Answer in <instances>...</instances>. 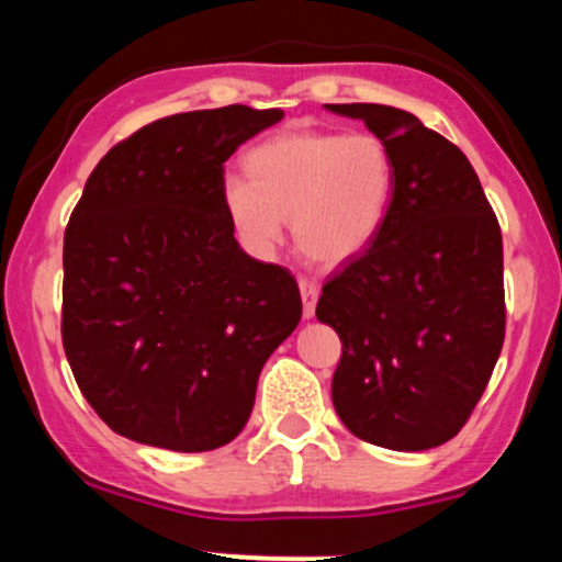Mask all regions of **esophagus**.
<instances>
[{"mask_svg": "<svg viewBox=\"0 0 562 562\" xmlns=\"http://www.w3.org/2000/svg\"><path fill=\"white\" fill-rule=\"evenodd\" d=\"M301 299H303V317L312 319L314 317V308H317V299H319V285L312 280H301Z\"/></svg>", "mask_w": 562, "mask_h": 562, "instance_id": "34e87169", "label": "esophagus"}]
</instances>
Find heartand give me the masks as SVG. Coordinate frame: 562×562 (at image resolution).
I'll list each match as a JSON object with an SVG mask.
<instances>
[{"instance_id":"heart-1","label":"heart","mask_w":562,"mask_h":562,"mask_svg":"<svg viewBox=\"0 0 562 562\" xmlns=\"http://www.w3.org/2000/svg\"><path fill=\"white\" fill-rule=\"evenodd\" d=\"M248 173H227L224 209L240 240L269 256L293 218L308 259L344 263L375 240L396 192V164L372 132H285L248 153Z\"/></svg>"}]
</instances>
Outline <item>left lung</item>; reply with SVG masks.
<instances>
[{
  "mask_svg": "<svg viewBox=\"0 0 562 562\" xmlns=\"http://www.w3.org/2000/svg\"><path fill=\"white\" fill-rule=\"evenodd\" d=\"M364 121L396 164L383 227L322 288L338 333V417L362 441L425 451L460 434L505 340L502 232L465 153L391 105H325Z\"/></svg>",
  "mask_w": 562,
  "mask_h": 562,
  "instance_id": "obj_1",
  "label": "left lung"
}]
</instances>
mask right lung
Here are the masks:
<instances>
[{"instance_id": "1", "label": "right lung", "mask_w": 562, "mask_h": 562, "mask_svg": "<svg viewBox=\"0 0 562 562\" xmlns=\"http://www.w3.org/2000/svg\"><path fill=\"white\" fill-rule=\"evenodd\" d=\"M282 115H169L89 173L63 245V346L119 436L171 451L229 443L263 362L299 325L295 277L245 254L222 198L227 158Z\"/></svg>"}]
</instances>
